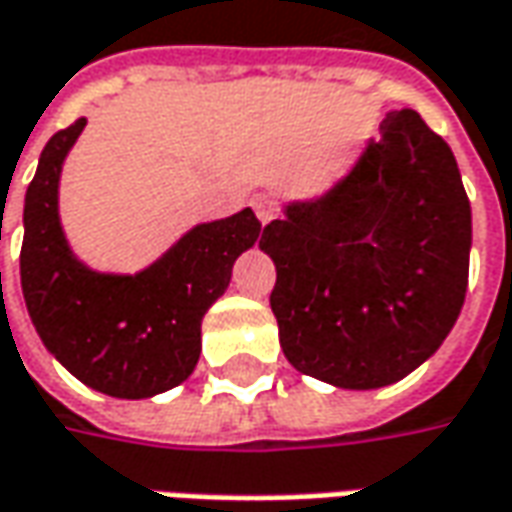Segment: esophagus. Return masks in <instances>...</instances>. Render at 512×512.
I'll return each instance as SVG.
<instances>
[{"instance_id": "1", "label": "esophagus", "mask_w": 512, "mask_h": 512, "mask_svg": "<svg viewBox=\"0 0 512 512\" xmlns=\"http://www.w3.org/2000/svg\"><path fill=\"white\" fill-rule=\"evenodd\" d=\"M253 211L262 219V225H267V222H273V219L279 216V205H276V200H270L267 194H259V197L253 200Z\"/></svg>"}]
</instances>
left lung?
Wrapping results in <instances>:
<instances>
[{"mask_svg":"<svg viewBox=\"0 0 512 512\" xmlns=\"http://www.w3.org/2000/svg\"><path fill=\"white\" fill-rule=\"evenodd\" d=\"M259 248L276 262L270 307L301 375L341 389L403 380L440 349L468 287L471 202L451 146L394 109L352 174L287 205Z\"/></svg>","mask_w":512,"mask_h":512,"instance_id":"1","label":"left lung"}]
</instances>
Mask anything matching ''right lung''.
Listing matches in <instances>:
<instances>
[{
  "instance_id": "1",
  "label": "right lung",
  "mask_w": 512,
  "mask_h": 512,
  "mask_svg": "<svg viewBox=\"0 0 512 512\" xmlns=\"http://www.w3.org/2000/svg\"><path fill=\"white\" fill-rule=\"evenodd\" d=\"M87 120L47 140L24 194L22 293L33 327L67 372L95 392L140 400L180 386L200 360L202 315L262 222L239 214L197 225L137 276H101L72 259L58 222L61 163Z\"/></svg>"
}]
</instances>
